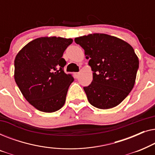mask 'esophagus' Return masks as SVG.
Returning a JSON list of instances; mask_svg holds the SVG:
<instances>
[{"label":"esophagus","instance_id":"obj_1","mask_svg":"<svg viewBox=\"0 0 155 155\" xmlns=\"http://www.w3.org/2000/svg\"><path fill=\"white\" fill-rule=\"evenodd\" d=\"M80 75V73H74V76H75V78H78Z\"/></svg>","mask_w":155,"mask_h":155}]
</instances>
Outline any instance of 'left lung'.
<instances>
[{
	"mask_svg": "<svg viewBox=\"0 0 155 155\" xmlns=\"http://www.w3.org/2000/svg\"><path fill=\"white\" fill-rule=\"evenodd\" d=\"M84 50L93 80L84 87L87 99L94 107L111 109L128 96L134 87L139 60L134 49L119 38L94 33L77 37Z\"/></svg>",
	"mask_w": 155,
	"mask_h": 155,
	"instance_id": "8db88e82",
	"label": "left lung"
}]
</instances>
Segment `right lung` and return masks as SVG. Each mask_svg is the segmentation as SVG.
I'll use <instances>...</instances> for the list:
<instances>
[{"instance_id": "obj_1", "label": "right lung", "mask_w": 155, "mask_h": 155, "mask_svg": "<svg viewBox=\"0 0 155 155\" xmlns=\"http://www.w3.org/2000/svg\"><path fill=\"white\" fill-rule=\"evenodd\" d=\"M72 39L44 37L25 45L15 58L14 78L26 100L40 111L63 107L73 78L63 71V52Z\"/></svg>"}]
</instances>
